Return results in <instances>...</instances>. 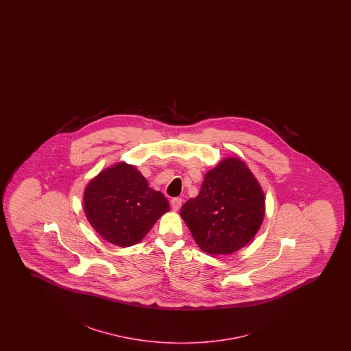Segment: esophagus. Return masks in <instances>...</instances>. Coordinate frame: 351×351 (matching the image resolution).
Segmentation results:
<instances>
[{"label": "esophagus", "mask_w": 351, "mask_h": 351, "mask_svg": "<svg viewBox=\"0 0 351 351\" xmlns=\"http://www.w3.org/2000/svg\"><path fill=\"white\" fill-rule=\"evenodd\" d=\"M170 204H171L173 211H178L180 207L182 206V199L181 197H173Z\"/></svg>", "instance_id": "34e87169"}]
</instances>
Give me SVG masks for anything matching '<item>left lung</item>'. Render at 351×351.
I'll return each instance as SVG.
<instances>
[{"instance_id":"obj_1","label":"left lung","mask_w":351,"mask_h":351,"mask_svg":"<svg viewBox=\"0 0 351 351\" xmlns=\"http://www.w3.org/2000/svg\"><path fill=\"white\" fill-rule=\"evenodd\" d=\"M264 216V191L237 157L221 159L207 171L197 197L181 208L195 243L210 255L243 248L259 231Z\"/></svg>"}]
</instances>
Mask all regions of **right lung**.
Wrapping results in <instances>:
<instances>
[{"label":"right lung","mask_w":351,"mask_h":351,"mask_svg":"<svg viewBox=\"0 0 351 351\" xmlns=\"http://www.w3.org/2000/svg\"><path fill=\"white\" fill-rule=\"evenodd\" d=\"M169 208L163 193L149 188L143 173L123 162L101 170L84 191L87 221L104 240L119 247L143 240Z\"/></svg>","instance_id":"1"}]
</instances>
